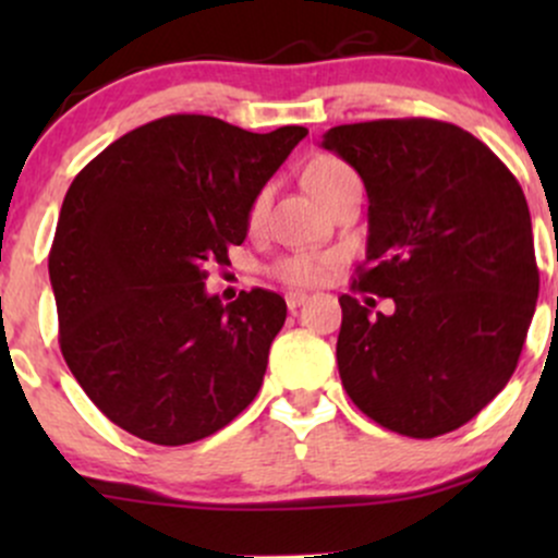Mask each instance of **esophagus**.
Returning a JSON list of instances; mask_svg holds the SVG:
<instances>
[{
	"instance_id": "esophagus-1",
	"label": "esophagus",
	"mask_w": 558,
	"mask_h": 558,
	"mask_svg": "<svg viewBox=\"0 0 558 558\" xmlns=\"http://www.w3.org/2000/svg\"><path fill=\"white\" fill-rule=\"evenodd\" d=\"M306 299H310V296H306V293H301V291H291V293H286V304H288V310H299V306L304 304Z\"/></svg>"
}]
</instances>
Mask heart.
<instances>
[{
  "instance_id": "b5f03b06",
  "label": "heart",
  "mask_w": 558,
  "mask_h": 558,
  "mask_svg": "<svg viewBox=\"0 0 558 558\" xmlns=\"http://www.w3.org/2000/svg\"><path fill=\"white\" fill-rule=\"evenodd\" d=\"M345 175H354V170L349 165H343L341 159L336 157H317L306 165L304 170V185L317 202H323L328 196V191L336 185L338 181H343ZM267 207V194H257L248 204V213H246V222L248 228H257L262 222V215H265ZM332 267V257L328 254H291V257H283L278 265L272 267V275L278 280H283L288 286H312L319 283V280L328 275V270Z\"/></svg>"
}]
</instances>
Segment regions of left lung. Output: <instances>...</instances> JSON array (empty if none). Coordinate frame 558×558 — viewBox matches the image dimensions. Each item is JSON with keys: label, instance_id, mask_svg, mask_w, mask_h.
Segmentation results:
<instances>
[{"label": "left lung", "instance_id": "obj_1", "mask_svg": "<svg viewBox=\"0 0 558 558\" xmlns=\"http://www.w3.org/2000/svg\"><path fill=\"white\" fill-rule=\"evenodd\" d=\"M367 189V267L343 293L338 373L388 430L435 438L501 393L520 362L541 275L533 222L509 168L440 120H369L323 136Z\"/></svg>", "mask_w": 558, "mask_h": 558}]
</instances>
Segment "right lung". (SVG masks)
Wrapping results in <instances>:
<instances>
[{"label":"right lung","instance_id":"1","mask_svg":"<svg viewBox=\"0 0 558 558\" xmlns=\"http://www.w3.org/2000/svg\"><path fill=\"white\" fill-rule=\"evenodd\" d=\"M306 133L168 114L112 141L70 183L49 252L60 349L118 427L194 444L259 393L286 301L254 288L222 304L204 280L230 265L248 204Z\"/></svg>","mask_w":558,"mask_h":558}]
</instances>
